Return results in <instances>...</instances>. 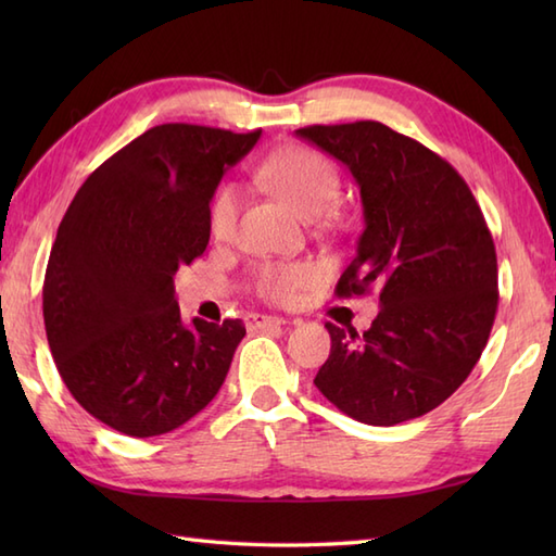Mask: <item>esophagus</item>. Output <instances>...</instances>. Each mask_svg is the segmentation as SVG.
Instances as JSON below:
<instances>
[{"mask_svg": "<svg viewBox=\"0 0 556 556\" xmlns=\"http://www.w3.org/2000/svg\"><path fill=\"white\" fill-rule=\"evenodd\" d=\"M245 327L251 329V332H260V329H269V327H279L285 325V317H277V315H260V313H248L243 317Z\"/></svg>", "mask_w": 556, "mask_h": 556, "instance_id": "esophagus-1", "label": "esophagus"}]
</instances>
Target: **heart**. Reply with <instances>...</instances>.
Wrapping results in <instances>:
<instances>
[{"instance_id": "1", "label": "heart", "mask_w": 556, "mask_h": 556, "mask_svg": "<svg viewBox=\"0 0 556 556\" xmlns=\"http://www.w3.org/2000/svg\"><path fill=\"white\" fill-rule=\"evenodd\" d=\"M257 181L275 191L279 198L313 219L332 207L341 193V179L334 164L320 152L305 146H287L260 164ZM241 210V193L233 184H222L210 200V233L217 241H229L236 231ZM325 277L323 265L313 260H269L253 275V289L260 299L277 305H291L303 291L320 285Z\"/></svg>"}]
</instances>
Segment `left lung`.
Returning a JSON list of instances; mask_svg holds the SVG:
<instances>
[{
  "mask_svg": "<svg viewBox=\"0 0 556 556\" xmlns=\"http://www.w3.org/2000/svg\"><path fill=\"white\" fill-rule=\"evenodd\" d=\"M339 160L361 188L365 229L339 296L380 291L368 332L327 323L315 387L365 425L420 418L476 368L497 313V253L458 172L380 122L296 131Z\"/></svg>",
  "mask_w": 556,
  "mask_h": 556,
  "instance_id": "8db88e82",
  "label": "left lung"
}]
</instances>
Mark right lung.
Here are the masks:
<instances>
[{
	"label": "right lung",
	"instance_id": "right-lung-1",
	"mask_svg": "<svg viewBox=\"0 0 556 556\" xmlns=\"http://www.w3.org/2000/svg\"><path fill=\"white\" fill-rule=\"evenodd\" d=\"M260 134L155 126L71 200L45 271V332L71 396L110 428L172 432L217 396L245 327L186 325L174 275L205 253L210 200Z\"/></svg>",
	"mask_w": 556,
	"mask_h": 556
}]
</instances>
